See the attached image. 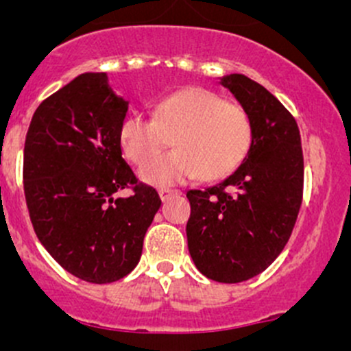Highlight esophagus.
I'll return each mask as SVG.
<instances>
[{
  "label": "esophagus",
  "mask_w": 351,
  "mask_h": 351,
  "mask_svg": "<svg viewBox=\"0 0 351 351\" xmlns=\"http://www.w3.org/2000/svg\"><path fill=\"white\" fill-rule=\"evenodd\" d=\"M159 197H161V200H166V198H169L171 195H178L180 190H173V189H159Z\"/></svg>",
  "instance_id": "1"
}]
</instances>
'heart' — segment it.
Here are the masks:
<instances>
[{"label": "heart", "instance_id": "b5f03b06", "mask_svg": "<svg viewBox=\"0 0 351 351\" xmlns=\"http://www.w3.org/2000/svg\"><path fill=\"white\" fill-rule=\"evenodd\" d=\"M173 137L177 147L155 158ZM120 149L141 169L143 182L169 186L198 176L204 182L226 178L239 168L253 144L247 112L204 88H186L162 98L154 119L130 115L120 125Z\"/></svg>", "mask_w": 351, "mask_h": 351}]
</instances>
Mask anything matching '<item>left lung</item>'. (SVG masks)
<instances>
[{"label":"left lung","instance_id":"8db88e82","mask_svg":"<svg viewBox=\"0 0 351 351\" xmlns=\"http://www.w3.org/2000/svg\"><path fill=\"white\" fill-rule=\"evenodd\" d=\"M253 122L246 159L224 182L189 190L186 239L200 274L238 284L282 253L302 204L304 158L295 119L267 88L244 74L221 77Z\"/></svg>","mask_w":351,"mask_h":351}]
</instances>
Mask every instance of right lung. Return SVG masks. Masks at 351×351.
Segmentation results:
<instances>
[{
  "instance_id": "obj_1",
  "label": "right lung",
  "mask_w": 351,
  "mask_h": 351,
  "mask_svg": "<svg viewBox=\"0 0 351 351\" xmlns=\"http://www.w3.org/2000/svg\"><path fill=\"white\" fill-rule=\"evenodd\" d=\"M127 108L107 73L80 74L38 105L25 139L23 190L35 234L66 271L91 284L136 268L161 207L122 158ZM123 188L133 195L115 197Z\"/></svg>"
}]
</instances>
